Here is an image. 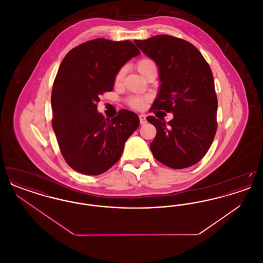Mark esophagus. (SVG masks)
<instances>
[{
  "label": "esophagus",
  "mask_w": 263,
  "mask_h": 263,
  "mask_svg": "<svg viewBox=\"0 0 263 263\" xmlns=\"http://www.w3.org/2000/svg\"><path fill=\"white\" fill-rule=\"evenodd\" d=\"M139 118H140V123H141V125H143V124H145V123L147 122V119H146V115H144V114H141V115H139Z\"/></svg>",
  "instance_id": "esophagus-1"
}]
</instances>
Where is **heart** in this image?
Masks as SVG:
<instances>
[{
	"mask_svg": "<svg viewBox=\"0 0 263 263\" xmlns=\"http://www.w3.org/2000/svg\"><path fill=\"white\" fill-rule=\"evenodd\" d=\"M153 67H156V64L153 60L148 59V58H144V59L140 60L137 63L138 71L142 76L144 75L150 68H153ZM123 74H124V69L119 70V72L115 76V83H119L121 81ZM145 101H146L145 98L134 97V98H131L129 100V104H130L131 107H133L135 109H141V108H143V106L145 104Z\"/></svg>",
	"mask_w": 263,
	"mask_h": 263,
	"instance_id": "obj_1",
	"label": "heart"
}]
</instances>
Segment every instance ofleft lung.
Here are the masks:
<instances>
[{
  "mask_svg": "<svg viewBox=\"0 0 263 263\" xmlns=\"http://www.w3.org/2000/svg\"><path fill=\"white\" fill-rule=\"evenodd\" d=\"M134 42L159 69L161 85L153 107L174 114L168 122L147 117L157 129L151 151L168 167L191 166L209 150L217 130L218 100L210 66L200 51L180 38L162 34Z\"/></svg>",
  "mask_w": 263,
  "mask_h": 263,
  "instance_id": "1",
  "label": "left lung"
}]
</instances>
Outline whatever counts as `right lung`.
<instances>
[{"mask_svg":"<svg viewBox=\"0 0 263 263\" xmlns=\"http://www.w3.org/2000/svg\"><path fill=\"white\" fill-rule=\"evenodd\" d=\"M140 53L129 40L97 38L63 59L51 96L52 127L66 163L77 172L105 173L140 124L137 114L127 109L111 119L98 111L100 95L112 90L116 74Z\"/></svg>","mask_w":263,"mask_h":263,"instance_id":"right-lung-1","label":"right lung"}]
</instances>
